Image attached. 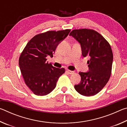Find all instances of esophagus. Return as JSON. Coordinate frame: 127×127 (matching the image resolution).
Here are the masks:
<instances>
[{"mask_svg":"<svg viewBox=\"0 0 127 127\" xmlns=\"http://www.w3.org/2000/svg\"><path fill=\"white\" fill-rule=\"evenodd\" d=\"M66 72H67L69 74H73L74 73V72L72 71V70H66Z\"/></svg>","mask_w":127,"mask_h":127,"instance_id":"34e87169","label":"esophagus"}]
</instances>
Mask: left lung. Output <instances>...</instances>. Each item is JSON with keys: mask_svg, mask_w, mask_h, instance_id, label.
Returning a JSON list of instances; mask_svg holds the SVG:
<instances>
[{"mask_svg": "<svg viewBox=\"0 0 127 127\" xmlns=\"http://www.w3.org/2000/svg\"><path fill=\"white\" fill-rule=\"evenodd\" d=\"M81 45L82 55L88 58L89 71L79 72L80 83L74 85L79 94L85 96L98 93L110 78L113 55L108 42L93 30H74L70 33Z\"/></svg>", "mask_w": 127, "mask_h": 127, "instance_id": "left-lung-1", "label": "left lung"}]
</instances>
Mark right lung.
<instances>
[{"label": "right lung", "mask_w": 127, "mask_h": 127, "mask_svg": "<svg viewBox=\"0 0 127 127\" xmlns=\"http://www.w3.org/2000/svg\"><path fill=\"white\" fill-rule=\"evenodd\" d=\"M70 30L50 31L40 33L27 43L19 59V66L25 83L34 94L46 95L55 89L60 76L65 70L46 62L53 57L56 48L70 32Z\"/></svg>", "instance_id": "right-lung-1"}]
</instances>
